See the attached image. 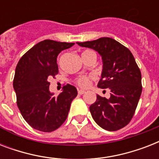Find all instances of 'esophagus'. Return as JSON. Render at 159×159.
<instances>
[{"instance_id":"esophagus-1","label":"esophagus","mask_w":159,"mask_h":159,"mask_svg":"<svg viewBox=\"0 0 159 159\" xmlns=\"http://www.w3.org/2000/svg\"><path fill=\"white\" fill-rule=\"evenodd\" d=\"M85 92H85L84 90H78V94H79V95L84 94Z\"/></svg>"}]
</instances>
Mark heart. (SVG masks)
<instances>
[{
  "label": "heart",
  "instance_id": "1",
  "mask_svg": "<svg viewBox=\"0 0 159 159\" xmlns=\"http://www.w3.org/2000/svg\"><path fill=\"white\" fill-rule=\"evenodd\" d=\"M93 53L92 51L87 50L83 52V53ZM93 78V77L90 76V77H87V76H81V77H77L76 79V83H77V86H79L80 87H83V88H87L91 85V80Z\"/></svg>",
  "mask_w": 159,
  "mask_h": 159
}]
</instances>
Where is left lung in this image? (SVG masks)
Segmentation results:
<instances>
[{
  "mask_svg": "<svg viewBox=\"0 0 159 159\" xmlns=\"http://www.w3.org/2000/svg\"><path fill=\"white\" fill-rule=\"evenodd\" d=\"M77 43L92 48L102 56L103 67L97 87L111 91L108 99L97 95L96 102L90 106L92 118L106 130L122 129L134 116L142 92L141 72L133 54L108 37Z\"/></svg>",
  "mask_w": 159,
  "mask_h": 159,
  "instance_id": "left-lung-1",
  "label": "left lung"
}]
</instances>
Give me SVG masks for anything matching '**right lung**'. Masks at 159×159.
<instances>
[{
    "instance_id": "right-lung-1",
    "label": "right lung",
    "mask_w": 159,
    "mask_h": 159,
    "mask_svg": "<svg viewBox=\"0 0 159 159\" xmlns=\"http://www.w3.org/2000/svg\"><path fill=\"white\" fill-rule=\"evenodd\" d=\"M73 45L50 39L41 41L27 51L16 66L13 87L17 106L25 120L37 130L52 132L59 128L77 97V88L69 84L54 97L48 82L58 73L57 55Z\"/></svg>"
}]
</instances>
